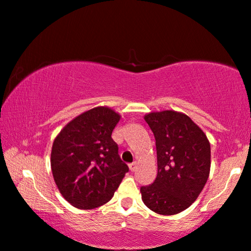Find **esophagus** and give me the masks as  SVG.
<instances>
[{"label":"esophagus","mask_w":251,"mask_h":251,"mask_svg":"<svg viewBox=\"0 0 251 251\" xmlns=\"http://www.w3.org/2000/svg\"><path fill=\"white\" fill-rule=\"evenodd\" d=\"M136 168H137V162H136V161H133V162H131V164H129V169L131 172H135Z\"/></svg>","instance_id":"esophagus-1"}]
</instances>
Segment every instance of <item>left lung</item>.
I'll use <instances>...</instances> for the list:
<instances>
[{
  "label": "left lung",
  "instance_id": "obj_1",
  "mask_svg": "<svg viewBox=\"0 0 251 251\" xmlns=\"http://www.w3.org/2000/svg\"><path fill=\"white\" fill-rule=\"evenodd\" d=\"M144 119L155 138L158 174L153 183L141 187L142 200L162 216L180 213L197 200L209 178L210 143L185 114L164 110Z\"/></svg>",
  "mask_w": 251,
  "mask_h": 251
}]
</instances>
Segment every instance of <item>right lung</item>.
I'll use <instances>...</instances> for the list:
<instances>
[{
	"instance_id": "right-lung-1",
	"label": "right lung",
	"mask_w": 251,
	"mask_h": 251,
	"mask_svg": "<svg viewBox=\"0 0 251 251\" xmlns=\"http://www.w3.org/2000/svg\"><path fill=\"white\" fill-rule=\"evenodd\" d=\"M119 121V114L108 107H96L75 118L55 138L54 181L75 207L89 210L107 203L129 172L112 138Z\"/></svg>"
}]
</instances>
